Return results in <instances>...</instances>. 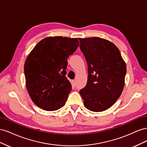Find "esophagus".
Wrapping results in <instances>:
<instances>
[{"label":"esophagus","mask_w":147,"mask_h":147,"mask_svg":"<svg viewBox=\"0 0 147 147\" xmlns=\"http://www.w3.org/2000/svg\"><path fill=\"white\" fill-rule=\"evenodd\" d=\"M75 84H76V83H75V80H72V86L73 87H75Z\"/></svg>","instance_id":"34e87169"}]
</instances>
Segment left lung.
Masks as SVG:
<instances>
[{
	"label": "left lung",
	"mask_w": 147,
	"mask_h": 147,
	"mask_svg": "<svg viewBox=\"0 0 147 147\" xmlns=\"http://www.w3.org/2000/svg\"><path fill=\"white\" fill-rule=\"evenodd\" d=\"M78 39L88 72L87 84L80 94L87 109L102 112L111 107L121 96L126 65L112 42L99 37Z\"/></svg>",
	"instance_id": "1"
}]
</instances>
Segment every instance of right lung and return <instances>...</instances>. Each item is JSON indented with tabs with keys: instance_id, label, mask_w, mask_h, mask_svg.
I'll use <instances>...</instances> for the list:
<instances>
[{
	"instance_id": "add662e5",
	"label": "right lung",
	"mask_w": 147,
	"mask_h": 147,
	"mask_svg": "<svg viewBox=\"0 0 147 147\" xmlns=\"http://www.w3.org/2000/svg\"><path fill=\"white\" fill-rule=\"evenodd\" d=\"M77 38L49 37L40 41L24 64L26 86L34 103L47 111L65 105L72 90L65 77L67 58L79 46Z\"/></svg>"
}]
</instances>
